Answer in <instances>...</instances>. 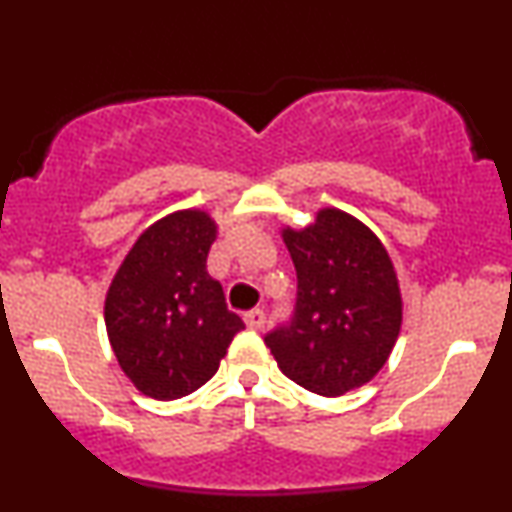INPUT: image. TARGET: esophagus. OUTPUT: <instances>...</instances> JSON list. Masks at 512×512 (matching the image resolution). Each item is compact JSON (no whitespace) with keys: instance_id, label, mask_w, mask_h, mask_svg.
<instances>
[{"instance_id":"esophagus-1","label":"esophagus","mask_w":512,"mask_h":512,"mask_svg":"<svg viewBox=\"0 0 512 512\" xmlns=\"http://www.w3.org/2000/svg\"><path fill=\"white\" fill-rule=\"evenodd\" d=\"M243 320H245V325L250 327V330H262L264 322H267V317H264L260 308H255V310H250V313H245Z\"/></svg>"}]
</instances>
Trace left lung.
Wrapping results in <instances>:
<instances>
[{
    "label": "left lung",
    "mask_w": 512,
    "mask_h": 512,
    "mask_svg": "<svg viewBox=\"0 0 512 512\" xmlns=\"http://www.w3.org/2000/svg\"><path fill=\"white\" fill-rule=\"evenodd\" d=\"M281 236L298 276L291 322L264 337L281 373L322 397L370 383L402 327V296L383 243L366 223L330 207Z\"/></svg>",
    "instance_id": "obj_1"
}]
</instances>
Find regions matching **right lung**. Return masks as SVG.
<instances>
[{"label": "right lung", "instance_id": "obj_1", "mask_svg": "<svg viewBox=\"0 0 512 512\" xmlns=\"http://www.w3.org/2000/svg\"><path fill=\"white\" fill-rule=\"evenodd\" d=\"M216 223L182 209L149 226L105 296V330L117 363L139 392L180 399L219 370L243 320L207 272Z\"/></svg>", "mask_w": 512, "mask_h": 512}]
</instances>
